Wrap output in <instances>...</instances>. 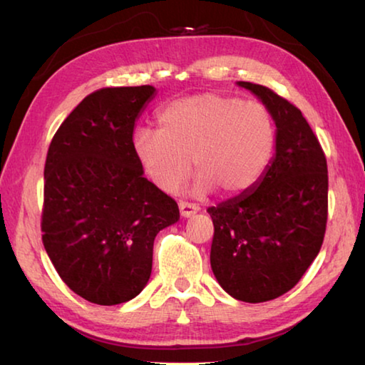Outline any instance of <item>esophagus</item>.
<instances>
[{"label": "esophagus", "instance_id": "1", "mask_svg": "<svg viewBox=\"0 0 365 365\" xmlns=\"http://www.w3.org/2000/svg\"><path fill=\"white\" fill-rule=\"evenodd\" d=\"M178 207H180L182 217H191V215L200 211V206L193 205V202H188V201H180L178 202Z\"/></svg>", "mask_w": 365, "mask_h": 365}]
</instances>
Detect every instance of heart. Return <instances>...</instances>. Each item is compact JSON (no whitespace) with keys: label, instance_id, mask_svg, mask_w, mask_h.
Segmentation results:
<instances>
[{"label":"heart","instance_id":"1","mask_svg":"<svg viewBox=\"0 0 365 365\" xmlns=\"http://www.w3.org/2000/svg\"><path fill=\"white\" fill-rule=\"evenodd\" d=\"M158 125L159 132H135L132 145L146 177L168 193L187 182L190 157L200 172L196 193H243L264 174L275 143L274 122L262 104L219 93L169 103L159 110Z\"/></svg>","mask_w":365,"mask_h":365}]
</instances>
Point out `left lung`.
Listing matches in <instances>:
<instances>
[{"label": "left lung", "instance_id": "1", "mask_svg": "<svg viewBox=\"0 0 365 365\" xmlns=\"http://www.w3.org/2000/svg\"><path fill=\"white\" fill-rule=\"evenodd\" d=\"M269 109L275 158L256 188L207 209L211 267L235 299L265 302L301 280L324 243L329 215L325 153L301 110L267 86L238 82Z\"/></svg>", "mask_w": 365, "mask_h": 365}]
</instances>
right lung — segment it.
Returning <instances> with one entry per match:
<instances>
[{"instance_id": "right-lung-1", "label": "right lung", "mask_w": 365, "mask_h": 365, "mask_svg": "<svg viewBox=\"0 0 365 365\" xmlns=\"http://www.w3.org/2000/svg\"><path fill=\"white\" fill-rule=\"evenodd\" d=\"M151 85L101 88L66 117L48 148L41 240L73 293L122 304L150 280L159 230L180 219L174 197L143 177L133 127Z\"/></svg>"}]
</instances>
